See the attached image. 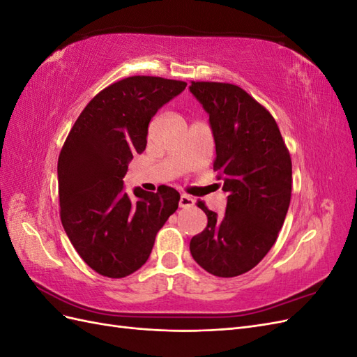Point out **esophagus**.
<instances>
[{
	"instance_id": "1",
	"label": "esophagus",
	"mask_w": 357,
	"mask_h": 357,
	"mask_svg": "<svg viewBox=\"0 0 357 357\" xmlns=\"http://www.w3.org/2000/svg\"><path fill=\"white\" fill-rule=\"evenodd\" d=\"M178 205L181 208H190V207H193V205H195V199H193L189 195H181L180 201H178Z\"/></svg>"
}]
</instances>
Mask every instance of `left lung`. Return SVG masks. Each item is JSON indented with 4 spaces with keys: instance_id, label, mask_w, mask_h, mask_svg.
I'll list each match as a JSON object with an SVG mask.
<instances>
[{
    "instance_id": "8db88e82",
    "label": "left lung",
    "mask_w": 357,
    "mask_h": 357,
    "mask_svg": "<svg viewBox=\"0 0 357 357\" xmlns=\"http://www.w3.org/2000/svg\"><path fill=\"white\" fill-rule=\"evenodd\" d=\"M189 89L210 116L214 171L228 193L223 218L198 202L208 223L190 240V255L213 275L236 277L262 261L284 223L290 155L274 117L244 89L215 82Z\"/></svg>"
}]
</instances>
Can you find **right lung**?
Returning <instances> with one entry per match:
<instances>
[{
    "instance_id": "1",
    "label": "right lung",
    "mask_w": 357,
    "mask_h": 357,
    "mask_svg": "<svg viewBox=\"0 0 357 357\" xmlns=\"http://www.w3.org/2000/svg\"><path fill=\"white\" fill-rule=\"evenodd\" d=\"M185 88V82L150 75L119 80L93 96L63 143L61 222L75 252L101 275L122 278L142 268L178 207L176 189L135 188L129 197L123 177L134 155L144 152L152 117Z\"/></svg>"
}]
</instances>
